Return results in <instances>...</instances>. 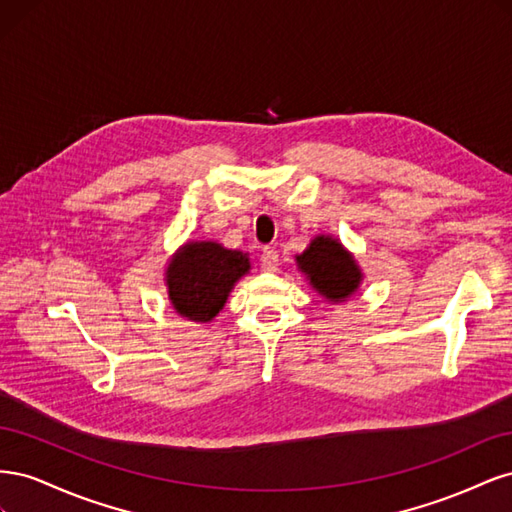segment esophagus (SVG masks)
<instances>
[{
    "label": "esophagus",
    "mask_w": 512,
    "mask_h": 512,
    "mask_svg": "<svg viewBox=\"0 0 512 512\" xmlns=\"http://www.w3.org/2000/svg\"><path fill=\"white\" fill-rule=\"evenodd\" d=\"M260 265H262V271L275 273L277 265H280V254H277V250H273V247H265L260 256Z\"/></svg>",
    "instance_id": "1"
}]
</instances>
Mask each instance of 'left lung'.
<instances>
[{
	"label": "left lung",
	"instance_id": "1",
	"mask_svg": "<svg viewBox=\"0 0 512 512\" xmlns=\"http://www.w3.org/2000/svg\"><path fill=\"white\" fill-rule=\"evenodd\" d=\"M297 265L307 275L312 288L335 303L352 297L363 280L354 256L329 235L314 237L307 250L297 256Z\"/></svg>",
	"mask_w": 512,
	"mask_h": 512
}]
</instances>
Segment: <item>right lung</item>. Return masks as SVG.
Instances as JSON below:
<instances>
[{
	"label": "right lung",
	"instance_id": "1",
	"mask_svg": "<svg viewBox=\"0 0 512 512\" xmlns=\"http://www.w3.org/2000/svg\"><path fill=\"white\" fill-rule=\"evenodd\" d=\"M247 271V254L226 250L215 241H188L168 262V299L179 316L192 322H211Z\"/></svg>",
	"mask_w": 512,
	"mask_h": 512
}]
</instances>
